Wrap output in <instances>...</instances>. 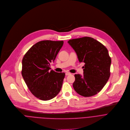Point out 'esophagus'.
Listing matches in <instances>:
<instances>
[{
	"instance_id": "34e87169",
	"label": "esophagus",
	"mask_w": 130,
	"mask_h": 130,
	"mask_svg": "<svg viewBox=\"0 0 130 130\" xmlns=\"http://www.w3.org/2000/svg\"><path fill=\"white\" fill-rule=\"evenodd\" d=\"M70 74H71V73H69V72H66V75H67V76L69 75H70Z\"/></svg>"
}]
</instances>
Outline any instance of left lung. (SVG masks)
I'll return each mask as SVG.
<instances>
[{"label":"left lung","instance_id":"1","mask_svg":"<svg viewBox=\"0 0 130 130\" xmlns=\"http://www.w3.org/2000/svg\"><path fill=\"white\" fill-rule=\"evenodd\" d=\"M68 42L75 51L79 61L85 63L84 75H75L73 84L75 91L84 97L97 94L110 76L111 59L107 48L90 37L71 39Z\"/></svg>","mask_w":130,"mask_h":130}]
</instances>
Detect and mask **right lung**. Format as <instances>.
<instances>
[{
	"label": "right lung",
	"instance_id": "add662e5",
	"mask_svg": "<svg viewBox=\"0 0 130 130\" xmlns=\"http://www.w3.org/2000/svg\"><path fill=\"white\" fill-rule=\"evenodd\" d=\"M63 41L43 40L33 45L22 61L21 74L30 92L42 100L54 98L61 90L64 73L50 70Z\"/></svg>",
	"mask_w": 130,
	"mask_h": 130
}]
</instances>
